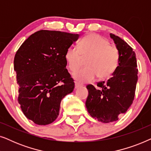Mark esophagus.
Masks as SVG:
<instances>
[{"instance_id":"34e87169","label":"esophagus","mask_w":151,"mask_h":151,"mask_svg":"<svg viewBox=\"0 0 151 151\" xmlns=\"http://www.w3.org/2000/svg\"><path fill=\"white\" fill-rule=\"evenodd\" d=\"M82 86V84L79 83V82H75V88H79V87H81Z\"/></svg>"}]
</instances>
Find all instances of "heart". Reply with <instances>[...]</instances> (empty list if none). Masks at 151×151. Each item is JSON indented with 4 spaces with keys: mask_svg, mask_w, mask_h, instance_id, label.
<instances>
[{
    "mask_svg": "<svg viewBox=\"0 0 151 151\" xmlns=\"http://www.w3.org/2000/svg\"><path fill=\"white\" fill-rule=\"evenodd\" d=\"M67 66L73 71L81 65L82 58H86V67L73 73V77L80 82L93 81L97 76L100 79L108 78L119 65V52L108 39L98 34H91L80 41L78 47L71 45L65 53Z\"/></svg>",
    "mask_w": 151,
    "mask_h": 151,
    "instance_id": "b5f03b06",
    "label": "heart"
}]
</instances>
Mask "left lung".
Returning a JSON list of instances; mask_svg holds the SVG:
<instances>
[{
    "label": "left lung",
    "mask_w": 151,
    "mask_h": 151,
    "mask_svg": "<svg viewBox=\"0 0 151 151\" xmlns=\"http://www.w3.org/2000/svg\"><path fill=\"white\" fill-rule=\"evenodd\" d=\"M110 36L119 50V66L106 82H97V88L92 84L86 86V109L91 116L103 123L116 121L127 112L133 104L138 79L135 53L132 47L119 37Z\"/></svg>",
    "instance_id": "1"
}]
</instances>
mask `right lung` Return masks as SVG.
I'll list each match as a JSON object with an SVG mask.
<instances>
[{
  "instance_id": "1",
  "label": "right lung",
  "mask_w": 151,
  "mask_h": 151,
  "mask_svg": "<svg viewBox=\"0 0 151 151\" xmlns=\"http://www.w3.org/2000/svg\"><path fill=\"white\" fill-rule=\"evenodd\" d=\"M79 35L40 30L22 43L14 60L18 84V102L27 118L38 125L52 123L62 99L75 83L66 69L65 53Z\"/></svg>"
}]
</instances>
